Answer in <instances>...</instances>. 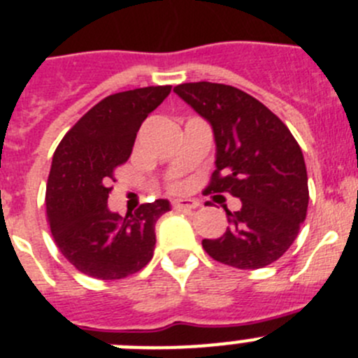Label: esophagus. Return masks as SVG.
Returning <instances> with one entry per match:
<instances>
[{
	"mask_svg": "<svg viewBox=\"0 0 358 358\" xmlns=\"http://www.w3.org/2000/svg\"><path fill=\"white\" fill-rule=\"evenodd\" d=\"M175 206L176 210H182V212H192V210H196L199 206L198 201H192V199H180V201H175Z\"/></svg>",
	"mask_w": 358,
	"mask_h": 358,
	"instance_id": "esophagus-1",
	"label": "esophagus"
}]
</instances>
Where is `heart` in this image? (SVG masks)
<instances>
[{"mask_svg":"<svg viewBox=\"0 0 358 358\" xmlns=\"http://www.w3.org/2000/svg\"><path fill=\"white\" fill-rule=\"evenodd\" d=\"M173 189H175V190H183V189H185V185H183V183H175V187H173Z\"/></svg>","mask_w":358,"mask_h":358,"instance_id":"b5f03b06","label":"heart"}]
</instances>
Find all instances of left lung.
I'll list each match as a JSON object with an SVG mask.
<instances>
[{
  "label": "left lung",
  "instance_id": "8db88e82",
  "mask_svg": "<svg viewBox=\"0 0 358 358\" xmlns=\"http://www.w3.org/2000/svg\"><path fill=\"white\" fill-rule=\"evenodd\" d=\"M173 92L210 123L215 171L206 192H228L242 206L228 229L203 247L215 262L256 270L285 255L306 220L309 189L302 150L288 127L249 93L217 83H185Z\"/></svg>",
  "mask_w": 358,
  "mask_h": 358
}]
</instances>
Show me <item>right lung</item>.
I'll use <instances>...</instances> for the list:
<instances>
[{
  "mask_svg": "<svg viewBox=\"0 0 358 358\" xmlns=\"http://www.w3.org/2000/svg\"><path fill=\"white\" fill-rule=\"evenodd\" d=\"M169 93L171 86H148L106 96L56 148L45 194L49 226L62 255L86 275L123 279L152 259L155 222L171 203L157 199L122 217L108 208V183L132 153L141 123Z\"/></svg>",
  "mask_w": 358,
  "mask_h": 358,
  "instance_id": "add662e5",
  "label": "right lung"
}]
</instances>
